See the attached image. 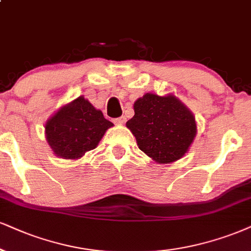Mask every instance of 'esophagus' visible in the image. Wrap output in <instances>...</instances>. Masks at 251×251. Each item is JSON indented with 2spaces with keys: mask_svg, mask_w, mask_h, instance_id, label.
<instances>
[{
  "mask_svg": "<svg viewBox=\"0 0 251 251\" xmlns=\"http://www.w3.org/2000/svg\"><path fill=\"white\" fill-rule=\"evenodd\" d=\"M114 122H115L116 125H123V123H126V117L125 116L117 117V119L114 120Z\"/></svg>",
  "mask_w": 251,
  "mask_h": 251,
  "instance_id": "1",
  "label": "esophagus"
}]
</instances>
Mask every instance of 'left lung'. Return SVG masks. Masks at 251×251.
Returning <instances> with one entry per match:
<instances>
[{
  "mask_svg": "<svg viewBox=\"0 0 251 251\" xmlns=\"http://www.w3.org/2000/svg\"><path fill=\"white\" fill-rule=\"evenodd\" d=\"M135 115L126 122L138 148L159 164L180 159L197 135L193 114L182 102L169 94L147 93L134 103Z\"/></svg>",
  "mask_w": 251,
  "mask_h": 251,
  "instance_id": "8db88e82",
  "label": "left lung"
}]
</instances>
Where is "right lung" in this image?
<instances>
[{
    "mask_svg": "<svg viewBox=\"0 0 251 251\" xmlns=\"http://www.w3.org/2000/svg\"><path fill=\"white\" fill-rule=\"evenodd\" d=\"M114 125L88 100L79 97L60 108L45 125L46 141L58 157L78 159L95 149Z\"/></svg>",
    "mask_w": 251,
    "mask_h": 251,
    "instance_id": "add662e5",
    "label": "right lung"
}]
</instances>
